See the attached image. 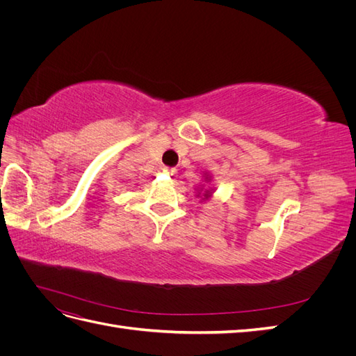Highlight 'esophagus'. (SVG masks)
Listing matches in <instances>:
<instances>
[{
  "instance_id": "34e87169",
  "label": "esophagus",
  "mask_w": 356,
  "mask_h": 356,
  "mask_svg": "<svg viewBox=\"0 0 356 356\" xmlns=\"http://www.w3.org/2000/svg\"><path fill=\"white\" fill-rule=\"evenodd\" d=\"M163 170H165V174H168L170 177H174L177 174V169H174V168H165Z\"/></svg>"
}]
</instances>
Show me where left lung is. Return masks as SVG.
Instances as JSON below:
<instances>
[{
  "mask_svg": "<svg viewBox=\"0 0 356 356\" xmlns=\"http://www.w3.org/2000/svg\"><path fill=\"white\" fill-rule=\"evenodd\" d=\"M203 179L207 181V182H209L211 181V175L208 174H203ZM212 193H213V188H204L203 186L200 187V188H197V195H196V197H200V200L202 202H207V200H209L211 197H212Z\"/></svg>",
  "mask_w": 356,
  "mask_h": 356,
  "instance_id": "left-lung-1",
  "label": "left lung"
}]
</instances>
